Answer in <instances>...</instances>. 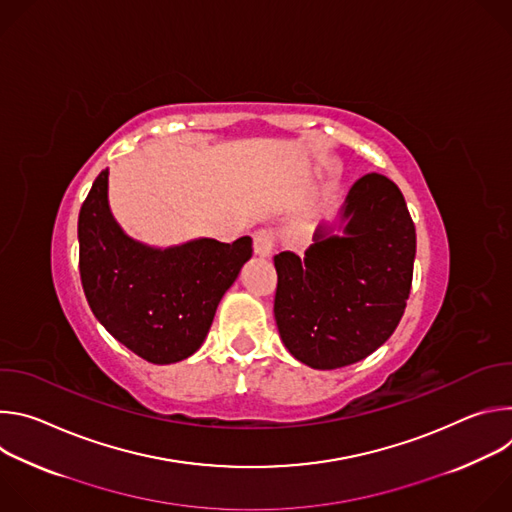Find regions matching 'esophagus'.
<instances>
[{
	"instance_id": "1",
	"label": "esophagus",
	"mask_w": 512,
	"mask_h": 512,
	"mask_svg": "<svg viewBox=\"0 0 512 512\" xmlns=\"http://www.w3.org/2000/svg\"><path fill=\"white\" fill-rule=\"evenodd\" d=\"M253 247H255V253L259 257H269L273 253V247H275V239H273V233L271 229H259L255 231L253 235Z\"/></svg>"
}]
</instances>
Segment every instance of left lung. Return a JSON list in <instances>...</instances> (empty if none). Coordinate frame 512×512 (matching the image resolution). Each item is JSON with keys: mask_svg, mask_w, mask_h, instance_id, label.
<instances>
[{"mask_svg": "<svg viewBox=\"0 0 512 512\" xmlns=\"http://www.w3.org/2000/svg\"><path fill=\"white\" fill-rule=\"evenodd\" d=\"M344 237L318 229L300 259L273 257V314L285 348L312 369L367 358L395 332L411 291L415 225L395 182L358 178L340 210Z\"/></svg>", "mask_w": 512, "mask_h": 512, "instance_id": "1", "label": "left lung"}]
</instances>
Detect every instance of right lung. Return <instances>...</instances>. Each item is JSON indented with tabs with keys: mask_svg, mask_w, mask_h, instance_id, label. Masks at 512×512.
<instances>
[{
	"mask_svg": "<svg viewBox=\"0 0 512 512\" xmlns=\"http://www.w3.org/2000/svg\"><path fill=\"white\" fill-rule=\"evenodd\" d=\"M103 170L79 214V269L105 330L143 360L170 364L204 342L216 306L253 255L251 237L154 249L129 239L109 210Z\"/></svg>",
	"mask_w": 512,
	"mask_h": 512,
	"instance_id": "obj_1",
	"label": "right lung"
}]
</instances>
